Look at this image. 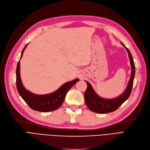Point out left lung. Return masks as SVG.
<instances>
[{
    "mask_svg": "<svg viewBox=\"0 0 150 150\" xmlns=\"http://www.w3.org/2000/svg\"><path fill=\"white\" fill-rule=\"evenodd\" d=\"M121 43L125 48V49L127 50L130 61L132 71L128 85L126 88H125V91L120 96L112 99H106L100 97V96L96 93V92L94 91V90L92 88V86H91V83L87 81H86L87 85V88L84 93L85 102L86 105L88 108V109L90 110H91L92 111L100 114H106L115 111L124 102V101H125L128 99L131 93L135 77V67L132 56L130 51L124 45L122 42Z\"/></svg>",
    "mask_w": 150,
    "mask_h": 150,
    "instance_id": "8db88e82",
    "label": "left lung"
}]
</instances>
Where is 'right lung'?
Here are the masks:
<instances>
[{
    "mask_svg": "<svg viewBox=\"0 0 150 150\" xmlns=\"http://www.w3.org/2000/svg\"><path fill=\"white\" fill-rule=\"evenodd\" d=\"M28 44L26 45L22 50L21 58L22 57L23 52L25 50ZM20 61L17 64L16 71L17 91L21 98L25 101V102L28 105V106L33 110L40 112H50L57 110L62 105L66 95L69 91V90L76 82L79 81V79H76L71 81L66 82L57 91L49 94L37 95L33 93L27 91L22 83L20 71Z\"/></svg>",
    "mask_w": 150,
    "mask_h": 150,
    "instance_id": "obj_1",
    "label": "right lung"
}]
</instances>
